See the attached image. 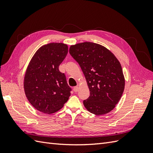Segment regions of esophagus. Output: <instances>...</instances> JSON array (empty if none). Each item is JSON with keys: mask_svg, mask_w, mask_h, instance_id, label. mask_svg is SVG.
<instances>
[{"mask_svg": "<svg viewBox=\"0 0 153 153\" xmlns=\"http://www.w3.org/2000/svg\"><path fill=\"white\" fill-rule=\"evenodd\" d=\"M73 91L75 92H77L78 91V87H77V86L74 87H73Z\"/></svg>", "mask_w": 153, "mask_h": 153, "instance_id": "1", "label": "esophagus"}]
</instances>
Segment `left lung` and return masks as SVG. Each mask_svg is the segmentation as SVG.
I'll use <instances>...</instances> for the list:
<instances>
[{
  "label": "left lung",
  "mask_w": 153,
  "mask_h": 153,
  "mask_svg": "<svg viewBox=\"0 0 153 153\" xmlns=\"http://www.w3.org/2000/svg\"><path fill=\"white\" fill-rule=\"evenodd\" d=\"M69 53L79 64L90 91L83 101L85 108L97 115L110 112L121 99L125 85L117 59L103 46L92 42L71 45Z\"/></svg>",
  "instance_id": "left-lung-1"
}]
</instances>
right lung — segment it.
Listing matches in <instances>:
<instances>
[{"mask_svg": "<svg viewBox=\"0 0 153 153\" xmlns=\"http://www.w3.org/2000/svg\"><path fill=\"white\" fill-rule=\"evenodd\" d=\"M68 52L67 45L51 43L40 47L30 60L24 77V91L30 103L39 112H57L71 95L66 76L59 69Z\"/></svg>", "mask_w": 153, "mask_h": 153, "instance_id": "right-lung-1", "label": "right lung"}]
</instances>
